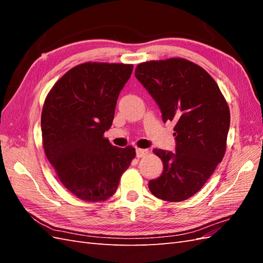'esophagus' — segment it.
<instances>
[{
    "instance_id": "1",
    "label": "esophagus",
    "mask_w": 263,
    "mask_h": 263,
    "mask_svg": "<svg viewBox=\"0 0 263 263\" xmlns=\"http://www.w3.org/2000/svg\"><path fill=\"white\" fill-rule=\"evenodd\" d=\"M148 154H149V150L148 149H137L136 150V155H137L138 158L146 157Z\"/></svg>"
}]
</instances>
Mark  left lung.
Returning <instances> with one entry per match:
<instances>
[{
  "mask_svg": "<svg viewBox=\"0 0 263 263\" xmlns=\"http://www.w3.org/2000/svg\"><path fill=\"white\" fill-rule=\"evenodd\" d=\"M136 78L157 103L163 122H175V153L155 149L161 176L149 190L161 200H186L204 185L222 160L230 130V108L208 72L184 59L139 64Z\"/></svg>",
  "mask_w": 263,
  "mask_h": 263,
  "instance_id": "left-lung-1",
  "label": "left lung"
}]
</instances>
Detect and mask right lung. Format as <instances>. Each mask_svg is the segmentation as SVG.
<instances>
[{
  "mask_svg": "<svg viewBox=\"0 0 263 263\" xmlns=\"http://www.w3.org/2000/svg\"><path fill=\"white\" fill-rule=\"evenodd\" d=\"M132 64L83 63L69 70L47 95L42 111L43 146L64 187L85 201L111 197L135 158L133 147L111 146L104 133Z\"/></svg>",
  "mask_w": 263,
  "mask_h": 263,
  "instance_id": "obj_1",
  "label": "right lung"
}]
</instances>
